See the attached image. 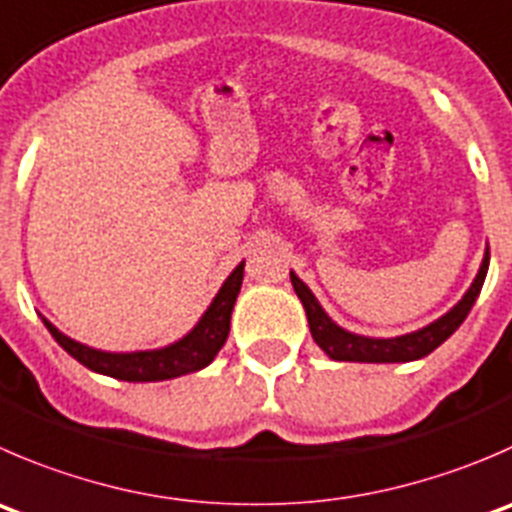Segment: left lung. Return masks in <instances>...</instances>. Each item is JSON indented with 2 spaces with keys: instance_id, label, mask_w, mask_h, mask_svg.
<instances>
[{
  "instance_id": "left-lung-1",
  "label": "left lung",
  "mask_w": 512,
  "mask_h": 512,
  "mask_svg": "<svg viewBox=\"0 0 512 512\" xmlns=\"http://www.w3.org/2000/svg\"><path fill=\"white\" fill-rule=\"evenodd\" d=\"M490 265V250L485 247L483 262H480V270L475 275V280L470 282L468 292L450 307L445 315H440L438 320H433L430 325L420 327V330L405 332L398 337H370V335H357V332L345 330V327L337 325L330 315L325 312V307L317 302V297L312 295L310 287L290 270V282L295 287L297 297H300L302 307H305L307 322H310L312 340L325 350V355L330 360L337 362H410L420 360V357L430 355L435 347L443 345L460 325L468 317L470 307L478 300L480 290H483L485 275H488Z\"/></svg>"
}]
</instances>
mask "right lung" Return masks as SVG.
Listing matches in <instances>:
<instances>
[{
  "label": "right lung",
  "instance_id": "add662e5",
  "mask_svg": "<svg viewBox=\"0 0 512 512\" xmlns=\"http://www.w3.org/2000/svg\"><path fill=\"white\" fill-rule=\"evenodd\" d=\"M242 277H245V260H242L240 265L230 272V277L222 282V287L217 290V295L212 297L210 307L202 312L197 325L192 327L185 337H180V340L172 342V345L157 347V350H97V347H89L84 345V342H77L69 335H64V332H59L47 317H42V322L47 325V330L52 332L54 340H57L74 360L82 362V365L89 367L92 372L117 377V380L127 382L172 380V377L190 375V372L202 370V367L210 365V362L215 360L217 352L222 350L227 335H230L232 307H235L237 295H240Z\"/></svg>",
  "mask_w": 512,
  "mask_h": 512
}]
</instances>
